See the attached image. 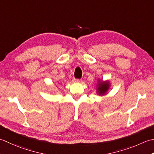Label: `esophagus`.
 <instances>
[{
	"label": "esophagus",
	"mask_w": 154,
	"mask_h": 154,
	"mask_svg": "<svg viewBox=\"0 0 154 154\" xmlns=\"http://www.w3.org/2000/svg\"><path fill=\"white\" fill-rule=\"evenodd\" d=\"M81 81L80 79H73V82L74 83H80Z\"/></svg>",
	"instance_id": "obj_1"
}]
</instances>
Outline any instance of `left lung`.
I'll list each match as a JSON object with an SVG mask.
<instances>
[{"label": "left lung", "instance_id": "left-lung-1", "mask_svg": "<svg viewBox=\"0 0 154 154\" xmlns=\"http://www.w3.org/2000/svg\"><path fill=\"white\" fill-rule=\"evenodd\" d=\"M98 82L97 84V89H96V92H97L99 95L103 96L106 94L108 90L109 89L110 87V82L109 81H101L98 79Z\"/></svg>", "mask_w": 154, "mask_h": 154}]
</instances>
